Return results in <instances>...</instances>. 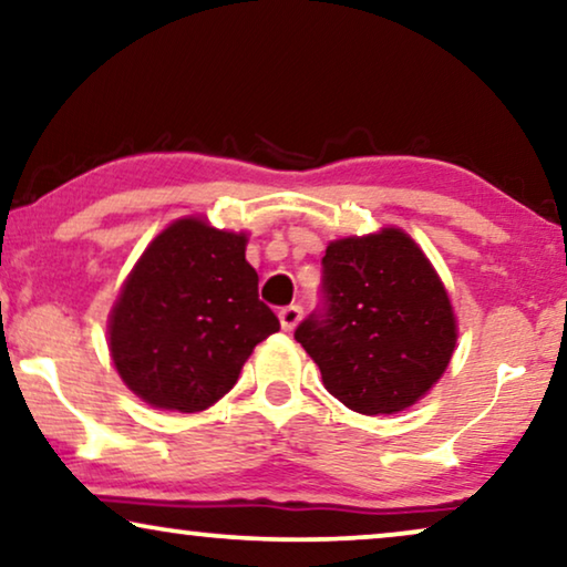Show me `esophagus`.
<instances>
[{
  "label": "esophagus",
  "mask_w": 567,
  "mask_h": 567,
  "mask_svg": "<svg viewBox=\"0 0 567 567\" xmlns=\"http://www.w3.org/2000/svg\"><path fill=\"white\" fill-rule=\"evenodd\" d=\"M278 320H281V328L284 330H293L301 320V307L299 305H289V307H281V312H278Z\"/></svg>",
  "instance_id": "34e87169"
}]
</instances>
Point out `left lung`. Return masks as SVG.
I'll return each mask as SVG.
<instances>
[{"instance_id": "obj_1", "label": "left lung", "mask_w": 567, "mask_h": 567, "mask_svg": "<svg viewBox=\"0 0 567 567\" xmlns=\"http://www.w3.org/2000/svg\"><path fill=\"white\" fill-rule=\"evenodd\" d=\"M293 338L332 398L363 415L415 405L456 346L452 301L431 260L402 229L346 237L322 258V307Z\"/></svg>"}]
</instances>
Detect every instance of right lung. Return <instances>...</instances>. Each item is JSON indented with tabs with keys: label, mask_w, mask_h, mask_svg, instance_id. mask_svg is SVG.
<instances>
[{
	"label": "right lung",
	"mask_w": 567,
	"mask_h": 567,
	"mask_svg": "<svg viewBox=\"0 0 567 567\" xmlns=\"http://www.w3.org/2000/svg\"><path fill=\"white\" fill-rule=\"evenodd\" d=\"M247 235L177 219L152 239L115 299V369L152 408L198 413L235 386L247 355L281 330L258 299Z\"/></svg>",
	"instance_id": "add662e5"
}]
</instances>
